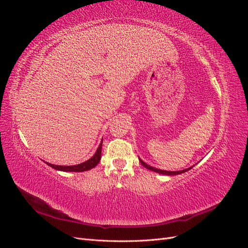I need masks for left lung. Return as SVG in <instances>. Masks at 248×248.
<instances>
[{
    "instance_id": "8db88e82",
    "label": "left lung",
    "mask_w": 248,
    "mask_h": 248,
    "mask_svg": "<svg viewBox=\"0 0 248 248\" xmlns=\"http://www.w3.org/2000/svg\"><path fill=\"white\" fill-rule=\"evenodd\" d=\"M140 159V163L142 164V167L144 168H146V169H148V170H153V171H155V172H158V174H161V175H167V176H176V175H180V174H182V172H185V171H187V170H189L190 169H192L193 167H190V168H188V169H185V170H176V171H170V170H159V169H156V168H153V167H151V166H149V164H147L146 162H144L142 161L140 158H139Z\"/></svg>"
}]
</instances>
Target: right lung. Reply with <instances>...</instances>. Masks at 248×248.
I'll list each match as a JSON object with an SVG mask.
<instances>
[{"instance_id":"right-lung-1","label":"right lung","mask_w":248,"mask_h":248,"mask_svg":"<svg viewBox=\"0 0 248 248\" xmlns=\"http://www.w3.org/2000/svg\"><path fill=\"white\" fill-rule=\"evenodd\" d=\"M102 141H100L99 147L97 148L95 154L90 158L89 160L79 163V164H76V166H56V164H51L48 162H46L47 166H49L50 168L55 169L57 170H62V171H85V170H89L93 168H95L97 164L99 163L100 158H101V149H102Z\"/></svg>"}]
</instances>
